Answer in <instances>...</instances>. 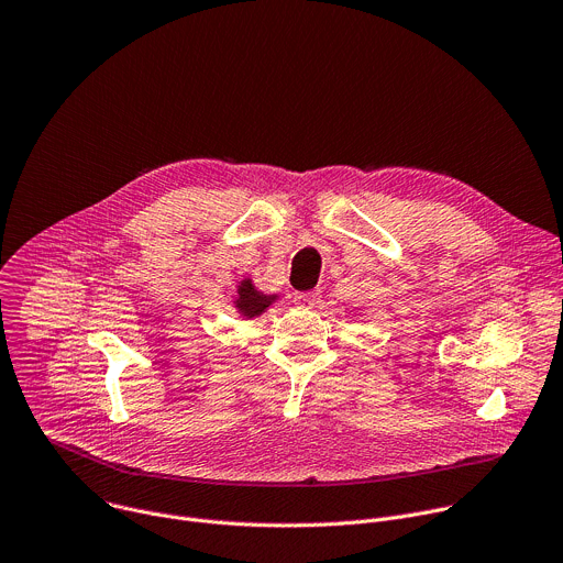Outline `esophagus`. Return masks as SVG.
<instances>
[{"label":"esophagus","instance_id":"esophagus-1","mask_svg":"<svg viewBox=\"0 0 563 563\" xmlns=\"http://www.w3.org/2000/svg\"><path fill=\"white\" fill-rule=\"evenodd\" d=\"M292 301H295V306H299V308H314V306L321 301V292H319V290L295 292Z\"/></svg>","mask_w":563,"mask_h":563}]
</instances>
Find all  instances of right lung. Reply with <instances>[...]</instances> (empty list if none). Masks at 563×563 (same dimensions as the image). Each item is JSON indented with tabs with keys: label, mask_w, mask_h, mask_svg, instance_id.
I'll list each match as a JSON object with an SVG mask.
<instances>
[{
	"label": "right lung",
	"mask_w": 563,
	"mask_h": 563,
	"mask_svg": "<svg viewBox=\"0 0 563 563\" xmlns=\"http://www.w3.org/2000/svg\"><path fill=\"white\" fill-rule=\"evenodd\" d=\"M277 299V295H264L260 292L251 279H244L238 288V299H235V308L246 317L253 319L257 314H262L273 301Z\"/></svg>",
	"instance_id": "right-lung-1"
}]
</instances>
